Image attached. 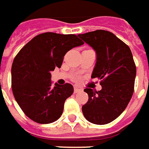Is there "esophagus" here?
<instances>
[{
	"instance_id": "34e87169",
	"label": "esophagus",
	"mask_w": 149,
	"mask_h": 149,
	"mask_svg": "<svg viewBox=\"0 0 149 149\" xmlns=\"http://www.w3.org/2000/svg\"><path fill=\"white\" fill-rule=\"evenodd\" d=\"M80 91H81V90L79 89V88H74V93H78V92H80Z\"/></svg>"
}]
</instances>
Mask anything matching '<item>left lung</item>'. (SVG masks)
<instances>
[{
	"label": "left lung",
	"instance_id": "1",
	"mask_svg": "<svg viewBox=\"0 0 149 149\" xmlns=\"http://www.w3.org/2000/svg\"><path fill=\"white\" fill-rule=\"evenodd\" d=\"M96 52L91 78L101 79L100 91L86 88L88 101L82 107L84 117L95 124H107L125 110L133 95L136 67L129 46L112 33L98 29L79 34Z\"/></svg>",
	"mask_w": 149,
	"mask_h": 149
}]
</instances>
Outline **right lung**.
<instances>
[{"instance_id":"1","label":"right lung","mask_w":149,"mask_h":149,"mask_svg":"<svg viewBox=\"0 0 149 149\" xmlns=\"http://www.w3.org/2000/svg\"><path fill=\"white\" fill-rule=\"evenodd\" d=\"M83 44L74 34L47 32L34 37L17 54L11 69L13 94L30 120L50 123L62 116L74 88L70 83L53 86L50 71L61 67L70 49Z\"/></svg>"}]
</instances>
